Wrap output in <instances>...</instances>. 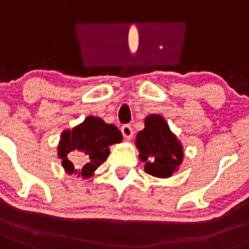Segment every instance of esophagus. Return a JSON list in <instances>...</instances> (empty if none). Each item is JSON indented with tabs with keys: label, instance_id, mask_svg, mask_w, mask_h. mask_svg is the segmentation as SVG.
<instances>
[{
	"label": "esophagus",
	"instance_id": "esophagus-1",
	"mask_svg": "<svg viewBox=\"0 0 249 249\" xmlns=\"http://www.w3.org/2000/svg\"><path fill=\"white\" fill-rule=\"evenodd\" d=\"M121 133H123L125 139H130L131 137H133V128L128 124L123 125V126H121Z\"/></svg>",
	"mask_w": 249,
	"mask_h": 249
}]
</instances>
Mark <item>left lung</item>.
I'll return each instance as SVG.
<instances>
[{"instance_id": "1", "label": "left lung", "mask_w": 249, "mask_h": 249, "mask_svg": "<svg viewBox=\"0 0 249 249\" xmlns=\"http://www.w3.org/2000/svg\"><path fill=\"white\" fill-rule=\"evenodd\" d=\"M135 145L144 171L156 178H169L183 161V145L161 115H148L144 129L137 134Z\"/></svg>"}]
</instances>
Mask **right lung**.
<instances>
[{"label": "right lung", "instance_id": "1", "mask_svg": "<svg viewBox=\"0 0 249 249\" xmlns=\"http://www.w3.org/2000/svg\"><path fill=\"white\" fill-rule=\"evenodd\" d=\"M123 135L115 125L106 124L104 120L88 116L82 124L71 130H64L57 147L61 165L69 175L78 174L84 179L90 178L101 163L110 155V145L120 143ZM74 157L81 165L76 169L68 159Z\"/></svg>", "mask_w": 249, "mask_h": 249}]
</instances>
